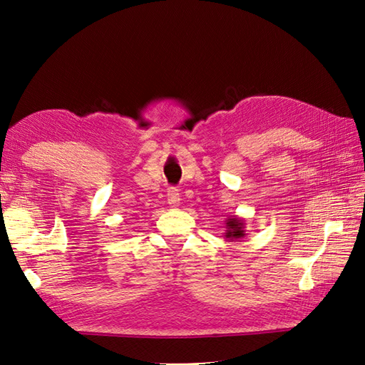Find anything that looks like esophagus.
<instances>
[{
    "label": "esophagus",
    "mask_w": 365,
    "mask_h": 365,
    "mask_svg": "<svg viewBox=\"0 0 365 365\" xmlns=\"http://www.w3.org/2000/svg\"><path fill=\"white\" fill-rule=\"evenodd\" d=\"M168 204L173 205V207L180 204V192H178L177 188H169L168 190Z\"/></svg>",
    "instance_id": "obj_1"
}]
</instances>
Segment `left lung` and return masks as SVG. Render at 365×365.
Here are the masks:
<instances>
[{"mask_svg":"<svg viewBox=\"0 0 365 365\" xmlns=\"http://www.w3.org/2000/svg\"><path fill=\"white\" fill-rule=\"evenodd\" d=\"M226 238H229V240H232V242H234V240H238V238H243L246 234H245V222H243V220H240V218H237V216H232V218H229L227 221H226Z\"/></svg>","mask_w":365,"mask_h":365,"instance_id":"1","label":"left lung"}]
</instances>
